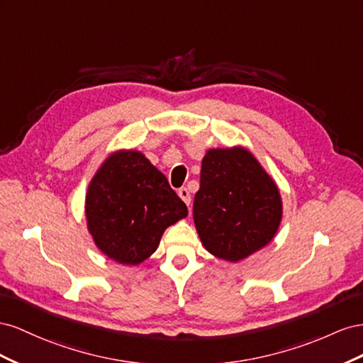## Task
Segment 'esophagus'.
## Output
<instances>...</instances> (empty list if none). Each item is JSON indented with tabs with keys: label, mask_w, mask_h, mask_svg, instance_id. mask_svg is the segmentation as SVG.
<instances>
[{
	"label": "esophagus",
	"mask_w": 363,
	"mask_h": 363,
	"mask_svg": "<svg viewBox=\"0 0 363 363\" xmlns=\"http://www.w3.org/2000/svg\"><path fill=\"white\" fill-rule=\"evenodd\" d=\"M178 194H179V198H181L184 202H185V205H189V206H190V203H191V196H190V191H189V189H185V187L179 189Z\"/></svg>",
	"instance_id": "esophagus-1"
}]
</instances>
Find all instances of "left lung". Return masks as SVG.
Segmentation results:
<instances>
[{
  "mask_svg": "<svg viewBox=\"0 0 363 363\" xmlns=\"http://www.w3.org/2000/svg\"><path fill=\"white\" fill-rule=\"evenodd\" d=\"M277 184L243 147L211 149L202 160L193 219L205 250L228 262L262 250L281 222Z\"/></svg>",
  "mask_w": 363,
  "mask_h": 363,
  "instance_id": "left-lung-1",
  "label": "left lung"
}]
</instances>
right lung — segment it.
I'll use <instances>...</instances> for the list:
<instances>
[{
    "label": "right lung",
    "instance_id": "add662e5",
    "mask_svg": "<svg viewBox=\"0 0 363 363\" xmlns=\"http://www.w3.org/2000/svg\"><path fill=\"white\" fill-rule=\"evenodd\" d=\"M99 250L121 264H140L165 228L189 214L167 178L137 150L112 153L92 178L85 203Z\"/></svg>",
    "mask_w": 363,
    "mask_h": 363
}]
</instances>
